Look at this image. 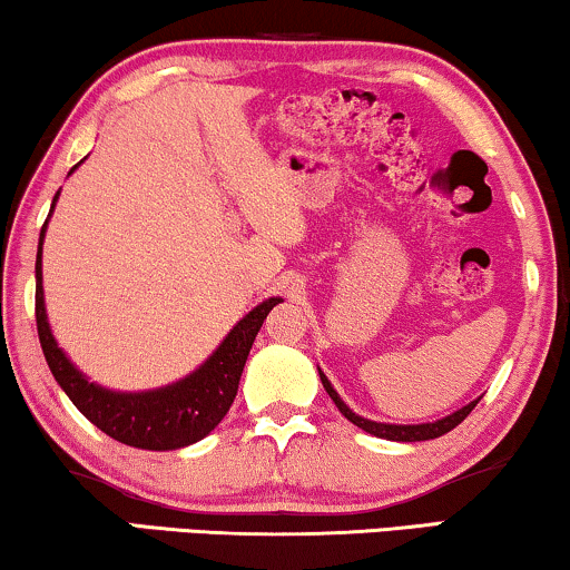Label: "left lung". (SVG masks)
<instances>
[{"label":"left lung","instance_id":"obj_1","mask_svg":"<svg viewBox=\"0 0 570 570\" xmlns=\"http://www.w3.org/2000/svg\"><path fill=\"white\" fill-rule=\"evenodd\" d=\"M318 379H322V384H324V389H326V394L332 396V402L337 404V410L342 412V415H345L350 423L353 425H357V428H363L365 433H371V435H376V439H386V441H400V443H415V441H431V439H439V435H443V433H449V431H454V428L462 423V420L470 415V412L474 410V404L480 402V396L478 400H472L470 404H464V407H459V410H454L451 412V415H446V417H441V420H433V423H417V425H400V423H379V420H368V417H361V415H355L353 410L347 407L345 402H342V396L334 392V386H332V381L324 376V371L318 368Z\"/></svg>","mask_w":570,"mask_h":570}]
</instances>
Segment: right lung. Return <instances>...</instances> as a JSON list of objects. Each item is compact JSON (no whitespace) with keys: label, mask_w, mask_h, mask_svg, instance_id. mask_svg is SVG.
Instances as JSON below:
<instances>
[{"label":"right lung","mask_w":570,"mask_h":570,"mask_svg":"<svg viewBox=\"0 0 570 570\" xmlns=\"http://www.w3.org/2000/svg\"><path fill=\"white\" fill-rule=\"evenodd\" d=\"M77 166L69 174H75ZM57 199L59 191L51 202L36 254V324L38 340H41V350L53 379L65 389V394L72 400L75 407L92 425L100 428L106 435H111L114 441L147 451H176L202 441L205 435L215 431L217 423L225 417V412L230 410L233 400H236L248 350H252L264 318H267V314L277 303H283V298H267L248 311L225 334V340L199 368H194L189 376L178 379L174 384L145 389V392H116V389L100 386L69 361V355L59 347L57 337H53L49 314H46L41 256L46 228H49Z\"/></svg>","instance_id":"obj_1"}]
</instances>
